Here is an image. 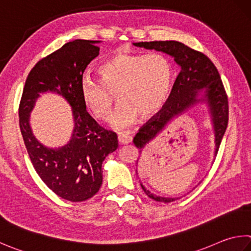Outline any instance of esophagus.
Here are the masks:
<instances>
[{"label": "esophagus", "instance_id": "34e87169", "mask_svg": "<svg viewBox=\"0 0 251 251\" xmlns=\"http://www.w3.org/2000/svg\"><path fill=\"white\" fill-rule=\"evenodd\" d=\"M131 140H133V137L129 134L127 133H123L118 135V141H120V144L122 145H127L131 143Z\"/></svg>", "mask_w": 251, "mask_h": 251}]
</instances>
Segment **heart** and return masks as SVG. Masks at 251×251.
<instances>
[{"mask_svg":"<svg viewBox=\"0 0 251 251\" xmlns=\"http://www.w3.org/2000/svg\"><path fill=\"white\" fill-rule=\"evenodd\" d=\"M101 79L85 75L80 82L84 106L101 120L110 116L117 93L120 104L111 118L114 128L133 125L139 115L146 118L158 112L169 98L173 68L160 53L116 52L99 68Z\"/></svg>","mask_w":251,"mask_h":251,"instance_id":"b5f03b06","label":"heart"}]
</instances>
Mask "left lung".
<instances>
[{"mask_svg": "<svg viewBox=\"0 0 251 251\" xmlns=\"http://www.w3.org/2000/svg\"><path fill=\"white\" fill-rule=\"evenodd\" d=\"M134 46L149 50L154 49L169 54L181 69L165 106L136 134L133 140L136 147L141 152L175 118L189 112L198 104L205 103L213 126L215 137L214 153L216 154L228 124V100L214 63L204 53L176 40L134 43ZM140 185L145 193L154 201L169 203L176 200V198L159 197L150 192L141 183Z\"/></svg>", "mask_w": 251, "mask_h": 251, "instance_id": "8db88e82", "label": "left lung"}]
</instances>
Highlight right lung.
I'll list each match as a JSON object with an SVG mask.
<instances>
[{
	"label": "right lung",
	"instance_id": "right-lung-1",
	"mask_svg": "<svg viewBox=\"0 0 251 251\" xmlns=\"http://www.w3.org/2000/svg\"><path fill=\"white\" fill-rule=\"evenodd\" d=\"M100 40L75 39L36 63L27 76L20 104V127L36 172L58 197L85 201L102 185V163L118 147L117 135L104 129L86 112L80 82L89 63L97 58ZM60 95L73 111L71 140L58 149L43 145L30 127V113L40 94Z\"/></svg>",
	"mask_w": 251,
	"mask_h": 251
}]
</instances>
